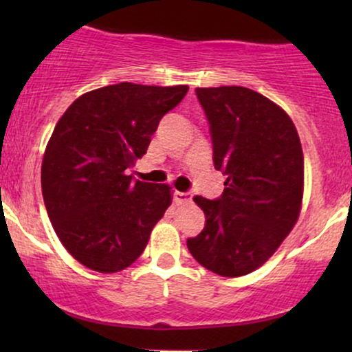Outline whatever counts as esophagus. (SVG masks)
Wrapping results in <instances>:
<instances>
[{"label": "esophagus", "instance_id": "esophagus-1", "mask_svg": "<svg viewBox=\"0 0 352 352\" xmlns=\"http://www.w3.org/2000/svg\"><path fill=\"white\" fill-rule=\"evenodd\" d=\"M193 195L190 192H175V201L179 205H187L192 201Z\"/></svg>", "mask_w": 352, "mask_h": 352}]
</instances>
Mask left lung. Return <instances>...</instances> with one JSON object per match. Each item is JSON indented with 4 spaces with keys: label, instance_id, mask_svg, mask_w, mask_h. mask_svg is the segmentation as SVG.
Segmentation results:
<instances>
[{
    "label": "left lung",
    "instance_id": "1",
    "mask_svg": "<svg viewBox=\"0 0 352 352\" xmlns=\"http://www.w3.org/2000/svg\"><path fill=\"white\" fill-rule=\"evenodd\" d=\"M195 92L210 124L213 164L227 180L218 199H193L207 221L187 246L210 272L243 276L276 252L300 217V137L289 116L260 92L241 86Z\"/></svg>",
    "mask_w": 352,
    "mask_h": 352
}]
</instances>
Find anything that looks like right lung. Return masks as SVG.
<instances>
[{"mask_svg": "<svg viewBox=\"0 0 352 352\" xmlns=\"http://www.w3.org/2000/svg\"><path fill=\"white\" fill-rule=\"evenodd\" d=\"M187 86L120 82L86 92L56 124L41 188L56 235L79 263L99 273L131 266L172 204L170 187L134 180L160 119Z\"/></svg>", "mask_w": 352, "mask_h": 352, "instance_id": "obj_1", "label": "right lung"}]
</instances>
